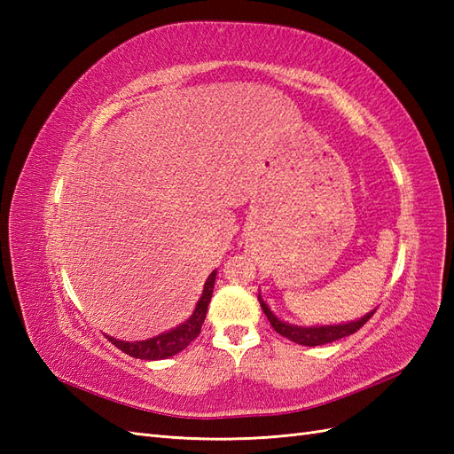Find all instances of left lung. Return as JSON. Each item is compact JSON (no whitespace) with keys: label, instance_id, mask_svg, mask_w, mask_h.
<instances>
[{"label":"left lung","instance_id":"left-lung-1","mask_svg":"<svg viewBox=\"0 0 454 454\" xmlns=\"http://www.w3.org/2000/svg\"><path fill=\"white\" fill-rule=\"evenodd\" d=\"M261 307H263L265 314L269 316V320L272 324V327L277 329L280 335H284L286 339H290L297 345H303V347H320V345H327V342H333L339 340L342 337H348L352 333L358 332V329L369 320V316H364L362 320L348 324V325H340V327H297V325H290V324H284L280 322L277 316H274L269 307L261 301ZM373 314V312H371Z\"/></svg>","mask_w":454,"mask_h":454}]
</instances>
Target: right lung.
I'll return each mask as SVG.
<instances>
[{
    "label": "right lung",
    "mask_w": 454,
    "mask_h": 454,
    "mask_svg": "<svg viewBox=\"0 0 454 454\" xmlns=\"http://www.w3.org/2000/svg\"><path fill=\"white\" fill-rule=\"evenodd\" d=\"M214 282H215V270L210 274L208 280H206V284H204V292L195 307V312L191 314V318L185 324H182L180 327H176V329H172V332L157 335L149 340L125 342V340H117L114 337H109V340H112L114 345L125 354L132 356V358H140V360H164V358H170V356H174L177 352H182L184 348H187L189 342L197 339L200 333V327L206 318V312H208V305L212 299Z\"/></svg>",
    "instance_id": "obj_1"
}]
</instances>
